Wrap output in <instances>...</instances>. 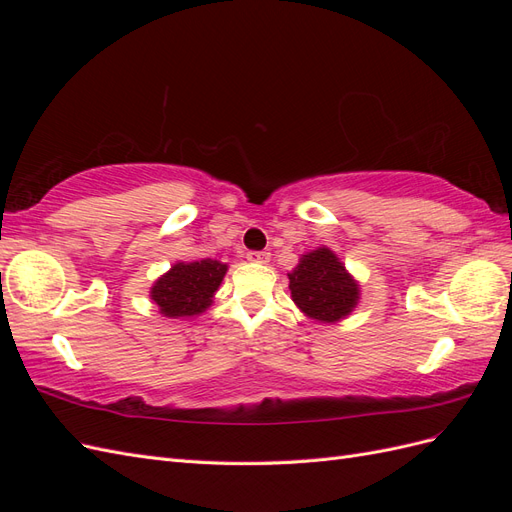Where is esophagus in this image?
I'll return each mask as SVG.
<instances>
[{"mask_svg":"<svg viewBox=\"0 0 512 512\" xmlns=\"http://www.w3.org/2000/svg\"><path fill=\"white\" fill-rule=\"evenodd\" d=\"M247 260L250 262H258V265H267L271 260L269 252H247Z\"/></svg>","mask_w":512,"mask_h":512,"instance_id":"esophagus-1","label":"esophagus"}]
</instances>
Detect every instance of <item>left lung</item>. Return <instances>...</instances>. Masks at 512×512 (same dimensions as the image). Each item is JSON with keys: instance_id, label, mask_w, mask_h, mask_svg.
Segmentation results:
<instances>
[{"instance_id": "left-lung-1", "label": "left lung", "mask_w": 512, "mask_h": 512, "mask_svg": "<svg viewBox=\"0 0 512 512\" xmlns=\"http://www.w3.org/2000/svg\"><path fill=\"white\" fill-rule=\"evenodd\" d=\"M288 280L292 301L307 318L318 322H339L350 316L361 297L359 284L329 247L303 254Z\"/></svg>"}]
</instances>
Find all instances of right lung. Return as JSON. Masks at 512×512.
Masks as SVG:
<instances>
[{"label": "right lung", "mask_w": 512, "mask_h": 512, "mask_svg": "<svg viewBox=\"0 0 512 512\" xmlns=\"http://www.w3.org/2000/svg\"><path fill=\"white\" fill-rule=\"evenodd\" d=\"M228 265L213 258L177 262L151 286V299L166 318H192L213 303Z\"/></svg>", "instance_id": "1"}]
</instances>
